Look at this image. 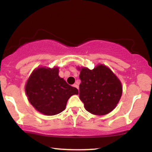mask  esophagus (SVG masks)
<instances>
[{"instance_id":"esophagus-1","label":"esophagus","mask_w":152,"mask_h":152,"mask_svg":"<svg viewBox=\"0 0 152 152\" xmlns=\"http://www.w3.org/2000/svg\"><path fill=\"white\" fill-rule=\"evenodd\" d=\"M73 86L75 87V88H77V89L78 90V84H76V83H74V84L73 85Z\"/></svg>"}]
</instances>
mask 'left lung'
Masks as SVG:
<instances>
[{
    "label": "left lung",
    "instance_id": "8db88e82",
    "mask_svg": "<svg viewBox=\"0 0 152 152\" xmlns=\"http://www.w3.org/2000/svg\"><path fill=\"white\" fill-rule=\"evenodd\" d=\"M79 98L86 111L95 115L109 114L116 106L122 94L121 81L110 69L98 65L93 70L81 68Z\"/></svg>",
    "mask_w": 152,
    "mask_h": 152
}]
</instances>
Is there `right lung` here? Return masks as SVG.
<instances>
[{
    "instance_id": "1",
    "label": "right lung",
    "mask_w": 152,
    "mask_h": 152,
    "mask_svg": "<svg viewBox=\"0 0 152 152\" xmlns=\"http://www.w3.org/2000/svg\"><path fill=\"white\" fill-rule=\"evenodd\" d=\"M26 93L38 111L53 116L64 111L68 99L78 91L58 76V68L41 67L33 71L28 79Z\"/></svg>"
}]
</instances>
